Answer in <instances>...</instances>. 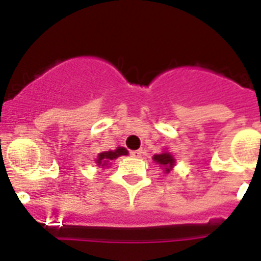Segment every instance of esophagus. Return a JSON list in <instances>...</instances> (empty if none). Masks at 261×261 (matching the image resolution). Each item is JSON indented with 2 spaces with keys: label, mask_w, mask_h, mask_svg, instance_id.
<instances>
[{
  "label": "esophagus",
  "mask_w": 261,
  "mask_h": 261,
  "mask_svg": "<svg viewBox=\"0 0 261 261\" xmlns=\"http://www.w3.org/2000/svg\"><path fill=\"white\" fill-rule=\"evenodd\" d=\"M130 155H132L133 158H140V156L142 155V150H133V151H130Z\"/></svg>",
  "instance_id": "34e87169"
}]
</instances>
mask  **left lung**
<instances>
[{
  "label": "left lung",
  "instance_id": "8db88e82",
  "mask_svg": "<svg viewBox=\"0 0 261 261\" xmlns=\"http://www.w3.org/2000/svg\"><path fill=\"white\" fill-rule=\"evenodd\" d=\"M153 161L155 163H158L159 166H162V167L165 168L166 172H170V170H172V167H174L175 165L174 156L170 153H167V151H163V153L161 154H155V155L153 156Z\"/></svg>",
  "mask_w": 261,
  "mask_h": 261
}]
</instances>
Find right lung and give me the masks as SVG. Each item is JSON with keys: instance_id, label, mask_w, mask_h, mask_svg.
<instances>
[{"instance_id": "1", "label": "right lung", "mask_w": 261, "mask_h": 261, "mask_svg": "<svg viewBox=\"0 0 261 261\" xmlns=\"http://www.w3.org/2000/svg\"><path fill=\"white\" fill-rule=\"evenodd\" d=\"M120 155H128V150H126L125 147L119 146L116 150H110V151H103V153H99L98 158L95 159L96 165L102 166V168H105V167H107L108 163H110L111 161H114V159H116L117 156H120Z\"/></svg>"}]
</instances>
